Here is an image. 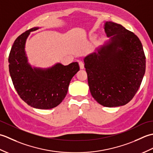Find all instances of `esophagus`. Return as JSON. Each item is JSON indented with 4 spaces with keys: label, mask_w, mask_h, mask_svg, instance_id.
Wrapping results in <instances>:
<instances>
[{
    "label": "esophagus",
    "mask_w": 153,
    "mask_h": 153,
    "mask_svg": "<svg viewBox=\"0 0 153 153\" xmlns=\"http://www.w3.org/2000/svg\"><path fill=\"white\" fill-rule=\"evenodd\" d=\"M79 65L80 69H82V70L84 69V63L83 62H79Z\"/></svg>",
    "instance_id": "1"
}]
</instances>
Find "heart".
Here are the masks:
<instances>
[{"label": "heart", "instance_id": "obj_1", "mask_svg": "<svg viewBox=\"0 0 153 153\" xmlns=\"http://www.w3.org/2000/svg\"><path fill=\"white\" fill-rule=\"evenodd\" d=\"M91 37H92V39H95L96 38V35H93L92 36H91Z\"/></svg>", "mask_w": 153, "mask_h": 153}]
</instances>
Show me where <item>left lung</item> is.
I'll use <instances>...</instances> for the list:
<instances>
[{"instance_id":"8db88e82","label":"left lung","mask_w":153,"mask_h":153,"mask_svg":"<svg viewBox=\"0 0 153 153\" xmlns=\"http://www.w3.org/2000/svg\"><path fill=\"white\" fill-rule=\"evenodd\" d=\"M110 37L84 58L91 95L100 105L116 107L128 103L141 85L146 60L137 35L112 22H106Z\"/></svg>"}]
</instances>
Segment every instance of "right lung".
<instances>
[{"label":"right lung","mask_w":153,"mask_h":153,"mask_svg":"<svg viewBox=\"0 0 153 153\" xmlns=\"http://www.w3.org/2000/svg\"><path fill=\"white\" fill-rule=\"evenodd\" d=\"M33 27L19 35L9 54V71L19 97L29 106L38 109H51L64 99L71 78L79 70L78 63L68 66L57 63L48 68H32L28 63L25 45Z\"/></svg>","instance_id":"1"}]
</instances>
